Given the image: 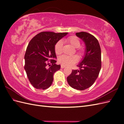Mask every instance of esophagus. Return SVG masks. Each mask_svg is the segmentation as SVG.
Here are the masks:
<instances>
[{
	"label": "esophagus",
	"mask_w": 124,
	"mask_h": 124,
	"mask_svg": "<svg viewBox=\"0 0 124 124\" xmlns=\"http://www.w3.org/2000/svg\"><path fill=\"white\" fill-rule=\"evenodd\" d=\"M65 67H66V66L64 65H61V68H65Z\"/></svg>",
	"instance_id": "esophagus-1"
}]
</instances>
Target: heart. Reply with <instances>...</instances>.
<instances>
[{
	"label": "heart",
	"instance_id": "obj_1",
	"mask_svg": "<svg viewBox=\"0 0 124 124\" xmlns=\"http://www.w3.org/2000/svg\"><path fill=\"white\" fill-rule=\"evenodd\" d=\"M67 42L71 45L74 48H76V52L80 57L83 56L85 53L84 48L80 47L81 46V42L77 37L71 36L66 40ZM63 43L61 40L58 41L55 45L54 50L56 54H59L62 52ZM78 57L77 55L68 56L66 55H62L58 58V61L62 64L66 66H71L76 63L78 61Z\"/></svg>",
	"mask_w": 124,
	"mask_h": 124
}]
</instances>
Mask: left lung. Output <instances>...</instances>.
Masks as SVG:
<instances>
[{
    "mask_svg": "<svg viewBox=\"0 0 124 124\" xmlns=\"http://www.w3.org/2000/svg\"><path fill=\"white\" fill-rule=\"evenodd\" d=\"M86 46L85 54L77 66L80 70H72L67 78L69 85L80 91L89 88L98 78L101 68V52L99 42L93 35L86 32H77Z\"/></svg>",
    "mask_w": 124,
    "mask_h": 124,
    "instance_id": "obj_1",
    "label": "left lung"
}]
</instances>
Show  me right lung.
Masks as SVG:
<instances>
[{
  "instance_id": "add662e5",
  "label": "right lung",
  "mask_w": 124,
  "mask_h": 124,
  "mask_svg": "<svg viewBox=\"0 0 124 124\" xmlns=\"http://www.w3.org/2000/svg\"><path fill=\"white\" fill-rule=\"evenodd\" d=\"M67 33L43 31L30 41L24 56V69L36 89H46L52 85L54 73L61 68L53 59L56 58L55 45Z\"/></svg>"
}]
</instances>
